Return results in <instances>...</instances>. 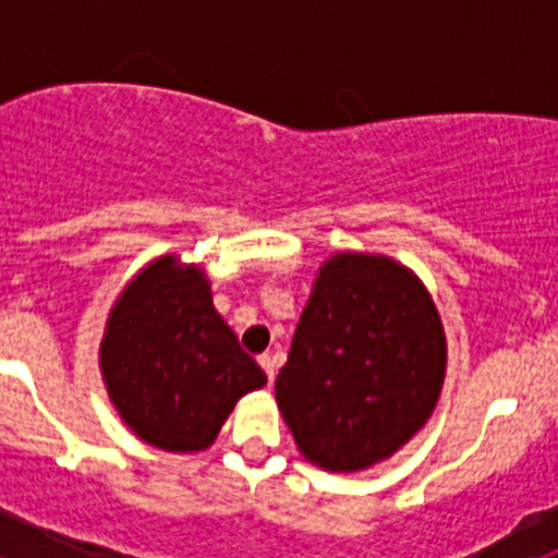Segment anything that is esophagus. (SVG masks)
Wrapping results in <instances>:
<instances>
[{"instance_id":"esophagus-1","label":"esophagus","mask_w":558,"mask_h":558,"mask_svg":"<svg viewBox=\"0 0 558 558\" xmlns=\"http://www.w3.org/2000/svg\"><path fill=\"white\" fill-rule=\"evenodd\" d=\"M259 366L265 368L268 379L276 377V357H274V354H259Z\"/></svg>"}]
</instances>
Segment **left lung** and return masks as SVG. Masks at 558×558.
<instances>
[{"label":"left lung","instance_id":"obj_1","mask_svg":"<svg viewBox=\"0 0 558 558\" xmlns=\"http://www.w3.org/2000/svg\"><path fill=\"white\" fill-rule=\"evenodd\" d=\"M447 340L430 293L391 256L322 265L276 402L307 461L357 472L408 445L445 386Z\"/></svg>","mask_w":558,"mask_h":558}]
</instances>
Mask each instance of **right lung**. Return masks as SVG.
I'll return each mask as SVG.
<instances>
[{"label":"right lung","mask_w":558,"mask_h":558,"mask_svg":"<svg viewBox=\"0 0 558 558\" xmlns=\"http://www.w3.org/2000/svg\"><path fill=\"white\" fill-rule=\"evenodd\" d=\"M100 368L122 422L167 452L206 450L236 399L268 383L211 304L204 270L172 254L125 284L108 313Z\"/></svg>","instance_id":"right-lung-1"}]
</instances>
